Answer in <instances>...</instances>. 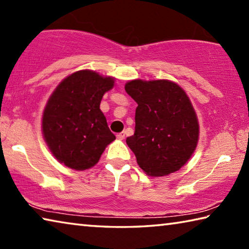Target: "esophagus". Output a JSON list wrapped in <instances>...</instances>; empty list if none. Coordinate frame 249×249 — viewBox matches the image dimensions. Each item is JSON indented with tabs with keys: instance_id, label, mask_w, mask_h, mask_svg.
<instances>
[{
	"instance_id": "esophagus-1",
	"label": "esophagus",
	"mask_w": 249,
	"mask_h": 249,
	"mask_svg": "<svg viewBox=\"0 0 249 249\" xmlns=\"http://www.w3.org/2000/svg\"><path fill=\"white\" fill-rule=\"evenodd\" d=\"M116 137H117V140L123 141L124 138H125V133H124V132H122V133H120V134H117V135H116Z\"/></svg>"
}]
</instances>
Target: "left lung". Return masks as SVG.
<instances>
[{"mask_svg":"<svg viewBox=\"0 0 249 249\" xmlns=\"http://www.w3.org/2000/svg\"><path fill=\"white\" fill-rule=\"evenodd\" d=\"M125 91L138 104L135 133L126 138L137 163L151 177L178 171L199 140V124L188 95L168 80H133Z\"/></svg>","mask_w":249,"mask_h":249,"instance_id":"8db88e82","label":"left lung"}]
</instances>
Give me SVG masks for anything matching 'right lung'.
Instances as JSON below:
<instances>
[{
  "mask_svg": "<svg viewBox=\"0 0 249 249\" xmlns=\"http://www.w3.org/2000/svg\"><path fill=\"white\" fill-rule=\"evenodd\" d=\"M113 86L111 77L81 70L62 80L49 98L43 115L44 138L65 166L89 169L115 140L100 109L104 93Z\"/></svg>",
  "mask_w": 249,
  "mask_h": 249,
  "instance_id": "right-lung-1",
  "label": "right lung"
}]
</instances>
